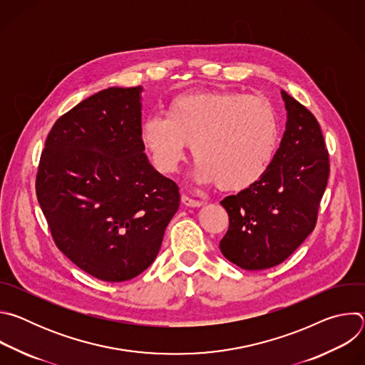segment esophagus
I'll return each instance as SVG.
<instances>
[{"label": "esophagus", "mask_w": 365, "mask_h": 365, "mask_svg": "<svg viewBox=\"0 0 365 365\" xmlns=\"http://www.w3.org/2000/svg\"><path fill=\"white\" fill-rule=\"evenodd\" d=\"M180 200H182V203H183L185 206H187V207H200V206L203 205L200 200L192 199V197H189V196H186V195H182Z\"/></svg>", "instance_id": "34e87169"}]
</instances>
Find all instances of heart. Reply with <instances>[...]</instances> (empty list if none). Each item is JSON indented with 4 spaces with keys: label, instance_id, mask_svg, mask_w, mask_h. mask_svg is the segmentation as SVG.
Instances as JSON below:
<instances>
[{
    "label": "heart",
    "instance_id": "b5f03b06",
    "mask_svg": "<svg viewBox=\"0 0 365 365\" xmlns=\"http://www.w3.org/2000/svg\"><path fill=\"white\" fill-rule=\"evenodd\" d=\"M140 141L165 175L178 170L190 144L196 183L218 182L222 190L240 192L269 170L279 125L270 103L259 98L228 91L183 93L169 101L165 117L143 121Z\"/></svg>",
    "mask_w": 365,
    "mask_h": 365
}]
</instances>
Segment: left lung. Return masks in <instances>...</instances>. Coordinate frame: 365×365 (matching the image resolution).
I'll return each instance as SVG.
<instances>
[{"mask_svg":"<svg viewBox=\"0 0 365 365\" xmlns=\"http://www.w3.org/2000/svg\"><path fill=\"white\" fill-rule=\"evenodd\" d=\"M286 130L274 159L255 185L221 205L230 228L221 252L244 270H264L284 259L314 231L329 176V158L319 123L282 91Z\"/></svg>","mask_w":365,"mask_h":365,"instance_id":"1","label":"left lung"}]
</instances>
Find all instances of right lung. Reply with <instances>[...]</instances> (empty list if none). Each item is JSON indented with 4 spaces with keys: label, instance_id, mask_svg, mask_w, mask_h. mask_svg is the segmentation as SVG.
<instances>
[{
    "label": "right lung",
    "instance_id": "right-lung-1",
    "mask_svg": "<svg viewBox=\"0 0 365 365\" xmlns=\"http://www.w3.org/2000/svg\"><path fill=\"white\" fill-rule=\"evenodd\" d=\"M141 86L83 99L50 130L36 193L59 250L88 274L125 282L159 254L179 210L178 185L140 141Z\"/></svg>",
    "mask_w": 365,
    "mask_h": 365
}]
</instances>
